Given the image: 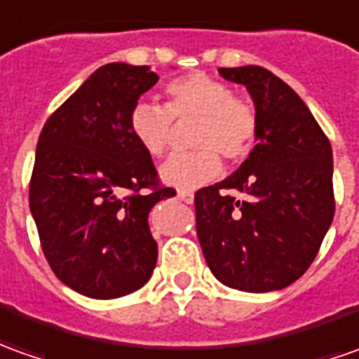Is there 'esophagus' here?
I'll use <instances>...</instances> for the list:
<instances>
[{
	"label": "esophagus",
	"instance_id": "esophagus-1",
	"mask_svg": "<svg viewBox=\"0 0 359 359\" xmlns=\"http://www.w3.org/2000/svg\"><path fill=\"white\" fill-rule=\"evenodd\" d=\"M177 199L184 201V203H194V194H189V191H177Z\"/></svg>",
	"mask_w": 359,
	"mask_h": 359
}]
</instances>
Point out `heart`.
I'll return each mask as SVG.
<instances>
[{"mask_svg": "<svg viewBox=\"0 0 359 359\" xmlns=\"http://www.w3.org/2000/svg\"><path fill=\"white\" fill-rule=\"evenodd\" d=\"M168 103L138 101L130 109L128 127L148 154L160 158L168 150L175 121L197 118L191 154L172 156L160 177L177 189H194L221 174L222 162L238 164L252 152L258 135L256 109L236 100L234 91L207 74H187L165 86Z\"/></svg>", "mask_w": 359, "mask_h": 359, "instance_id": "obj_1", "label": "heart"}]
</instances>
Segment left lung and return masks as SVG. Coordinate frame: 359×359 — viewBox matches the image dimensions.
Returning a JSON list of instances; mask_svg holds the SVG:
<instances>
[{
  "mask_svg": "<svg viewBox=\"0 0 359 359\" xmlns=\"http://www.w3.org/2000/svg\"><path fill=\"white\" fill-rule=\"evenodd\" d=\"M219 74L248 90L258 135L234 174L195 194L197 238L221 283L278 291L307 271L330 229L332 147L303 100L269 70L241 66Z\"/></svg>",
  "mask_w": 359,
  "mask_h": 359,
  "instance_id": "8db88e82",
  "label": "left lung"
}]
</instances>
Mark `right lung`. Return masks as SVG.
<instances>
[{
	"label": "right lung",
	"mask_w": 359,
	"mask_h": 359,
	"mask_svg": "<svg viewBox=\"0 0 359 359\" xmlns=\"http://www.w3.org/2000/svg\"><path fill=\"white\" fill-rule=\"evenodd\" d=\"M156 81L148 66L105 64L39 137L29 205L41 246L56 278L86 297L128 295L156 268L148 215L175 191L160 185L128 127L130 109Z\"/></svg>",
	"instance_id": "add662e5"
}]
</instances>
